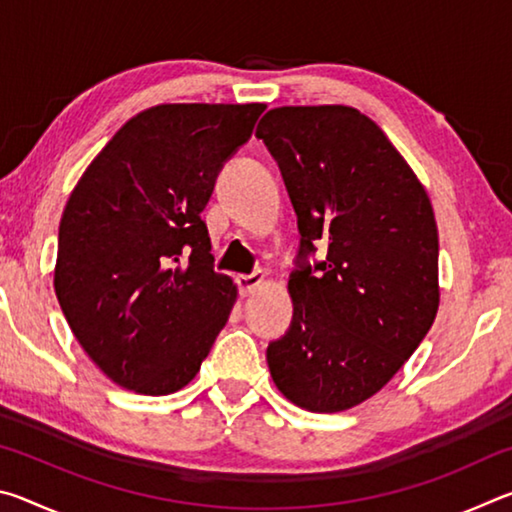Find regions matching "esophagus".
I'll list each match as a JSON object with an SVG mask.
<instances>
[{"mask_svg": "<svg viewBox=\"0 0 512 512\" xmlns=\"http://www.w3.org/2000/svg\"><path fill=\"white\" fill-rule=\"evenodd\" d=\"M262 282H264V273L262 271H255V273H250V275H237V287H239V293L244 298L250 296V293H255V289Z\"/></svg>", "mask_w": 512, "mask_h": 512, "instance_id": "34e87169", "label": "esophagus"}]
</instances>
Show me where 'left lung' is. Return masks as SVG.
Instances as JSON below:
<instances>
[{
    "label": "left lung",
    "mask_w": 512,
    "mask_h": 512,
    "mask_svg": "<svg viewBox=\"0 0 512 512\" xmlns=\"http://www.w3.org/2000/svg\"><path fill=\"white\" fill-rule=\"evenodd\" d=\"M255 135L282 171L298 214L293 320L266 350L289 402L339 413L379 393L436 318L438 228L413 169L350 106L268 110ZM323 240L325 263L306 264Z\"/></svg>",
    "instance_id": "1"
}]
</instances>
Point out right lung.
Segmentation results:
<instances>
[{
    "instance_id": "obj_1",
    "label": "right lung",
    "mask_w": 512,
    "mask_h": 512,
    "mask_svg": "<svg viewBox=\"0 0 512 512\" xmlns=\"http://www.w3.org/2000/svg\"><path fill=\"white\" fill-rule=\"evenodd\" d=\"M264 103H162L85 169L58 228L54 289L76 341L117 386L169 395L201 370L237 287L201 219Z\"/></svg>"
}]
</instances>
